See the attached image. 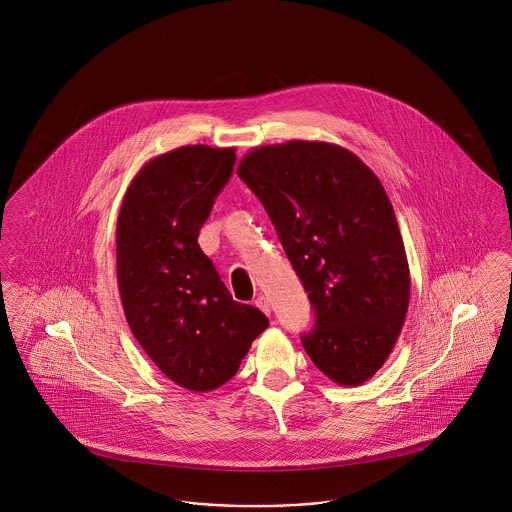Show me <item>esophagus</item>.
Returning <instances> with one entry per match:
<instances>
[{
    "label": "esophagus",
    "instance_id": "1",
    "mask_svg": "<svg viewBox=\"0 0 512 512\" xmlns=\"http://www.w3.org/2000/svg\"><path fill=\"white\" fill-rule=\"evenodd\" d=\"M255 307L261 309L265 315H270V301H268L267 295H259V297L255 299Z\"/></svg>",
    "mask_w": 512,
    "mask_h": 512
}]
</instances>
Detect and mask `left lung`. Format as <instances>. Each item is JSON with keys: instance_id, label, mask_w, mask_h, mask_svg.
I'll list each match as a JSON object with an SVG mask.
<instances>
[{"instance_id": "obj_1", "label": "left lung", "mask_w": 512, "mask_h": 512, "mask_svg": "<svg viewBox=\"0 0 512 512\" xmlns=\"http://www.w3.org/2000/svg\"><path fill=\"white\" fill-rule=\"evenodd\" d=\"M238 176L267 209L309 293L315 328L301 341L330 380L361 386L390 357L411 272L390 197L345 147L290 140L253 147Z\"/></svg>"}]
</instances>
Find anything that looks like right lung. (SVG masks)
I'll return each mask as SVG.
<instances>
[{
    "instance_id": "add662e5",
    "label": "right lung",
    "mask_w": 512,
    "mask_h": 512,
    "mask_svg": "<svg viewBox=\"0 0 512 512\" xmlns=\"http://www.w3.org/2000/svg\"><path fill=\"white\" fill-rule=\"evenodd\" d=\"M234 147L182 146L132 178L117 219V282L134 338L176 386L207 393L240 368L268 318L232 299L197 244Z\"/></svg>"
}]
</instances>
